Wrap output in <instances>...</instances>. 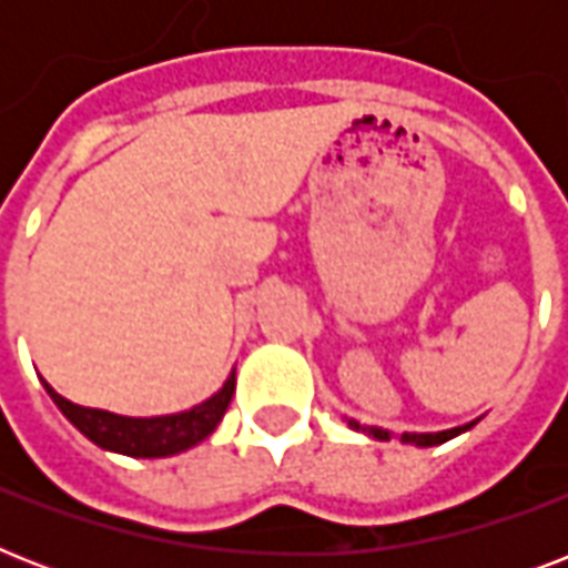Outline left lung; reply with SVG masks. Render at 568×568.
Returning a JSON list of instances; mask_svg holds the SVG:
<instances>
[{"label":"left lung","instance_id":"1","mask_svg":"<svg viewBox=\"0 0 568 568\" xmlns=\"http://www.w3.org/2000/svg\"><path fill=\"white\" fill-rule=\"evenodd\" d=\"M347 424H351L354 430L368 433V436H374V439H388V430H383V427H359V422H354V418H351ZM468 427H475V422L466 424V427H454V430H442V433H404L400 442H406V445H418V448H430V445H442V442L454 439V436H459V433L468 430Z\"/></svg>","mask_w":568,"mask_h":568}]
</instances>
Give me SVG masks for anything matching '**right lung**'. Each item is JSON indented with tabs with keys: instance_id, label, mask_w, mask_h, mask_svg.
Masks as SVG:
<instances>
[{
	"instance_id": "add662e5",
	"label": "right lung",
	"mask_w": 568,
	"mask_h": 568,
	"mask_svg": "<svg viewBox=\"0 0 568 568\" xmlns=\"http://www.w3.org/2000/svg\"><path fill=\"white\" fill-rule=\"evenodd\" d=\"M43 386L58 409L70 418V424L79 427L93 445L118 450L126 457H171L185 448H194L196 442H203L221 424L223 413L235 395V372L230 374L217 395H212L200 406H191L176 415H155V418H129V415L105 413V409H88V406H79L58 395L49 383Z\"/></svg>"
}]
</instances>
